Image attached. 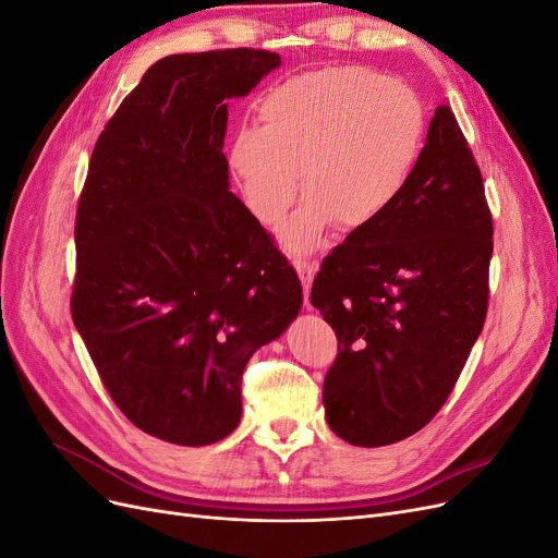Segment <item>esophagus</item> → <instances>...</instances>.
<instances>
[{
    "label": "esophagus",
    "instance_id": "obj_1",
    "mask_svg": "<svg viewBox=\"0 0 558 558\" xmlns=\"http://www.w3.org/2000/svg\"><path fill=\"white\" fill-rule=\"evenodd\" d=\"M293 265H295V272L302 281V289H305V298H310V286H312L316 269H318V263L310 260V258H295Z\"/></svg>",
    "mask_w": 558,
    "mask_h": 558
}]
</instances>
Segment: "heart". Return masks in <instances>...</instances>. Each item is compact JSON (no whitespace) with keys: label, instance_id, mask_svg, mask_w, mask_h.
Listing matches in <instances>:
<instances>
[{"label":"heart","instance_id":"1","mask_svg":"<svg viewBox=\"0 0 558 558\" xmlns=\"http://www.w3.org/2000/svg\"><path fill=\"white\" fill-rule=\"evenodd\" d=\"M426 111L412 88L365 70L328 66L286 78L258 105V128H242L228 150L230 174L263 226L291 251H312L326 230H363L393 209L424 156Z\"/></svg>","mask_w":558,"mask_h":558}]
</instances>
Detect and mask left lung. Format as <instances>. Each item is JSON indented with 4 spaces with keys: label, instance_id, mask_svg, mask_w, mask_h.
Instances as JSON below:
<instances>
[{
    "label": "left lung",
    "instance_id": "1",
    "mask_svg": "<svg viewBox=\"0 0 558 558\" xmlns=\"http://www.w3.org/2000/svg\"><path fill=\"white\" fill-rule=\"evenodd\" d=\"M494 218L451 107L408 191L320 263L312 305L337 335L324 404L335 435L384 447L424 428L459 381L488 307Z\"/></svg>",
    "mask_w": 558,
    "mask_h": 558
}]
</instances>
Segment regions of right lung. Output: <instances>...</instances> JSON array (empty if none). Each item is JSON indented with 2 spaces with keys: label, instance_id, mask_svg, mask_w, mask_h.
<instances>
[{
  "label": "right lung",
  "instance_id": "obj_1",
  "mask_svg": "<svg viewBox=\"0 0 558 558\" xmlns=\"http://www.w3.org/2000/svg\"><path fill=\"white\" fill-rule=\"evenodd\" d=\"M281 64L260 48L148 66L93 148L76 209L72 318L107 393L165 442L223 440L242 375L298 316L302 286L228 189V105Z\"/></svg>",
  "mask_w": 558,
  "mask_h": 558
}]
</instances>
